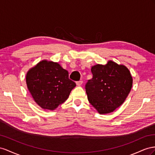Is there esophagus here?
Segmentation results:
<instances>
[{"label": "esophagus", "instance_id": "esophagus-1", "mask_svg": "<svg viewBox=\"0 0 155 155\" xmlns=\"http://www.w3.org/2000/svg\"><path fill=\"white\" fill-rule=\"evenodd\" d=\"M82 82H83L82 81H77V82H76V84H77V85L78 86H80L82 85Z\"/></svg>", "mask_w": 155, "mask_h": 155}]
</instances>
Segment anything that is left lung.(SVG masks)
<instances>
[{"label":"left lung","mask_w":155,"mask_h":155,"mask_svg":"<svg viewBox=\"0 0 155 155\" xmlns=\"http://www.w3.org/2000/svg\"><path fill=\"white\" fill-rule=\"evenodd\" d=\"M93 77L85 89L90 103L100 114L111 113L123 103L130 91L132 78L125 65L108 61L91 67Z\"/></svg>","instance_id":"1"}]
</instances>
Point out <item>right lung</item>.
Here are the masks:
<instances>
[{
	"mask_svg": "<svg viewBox=\"0 0 155 155\" xmlns=\"http://www.w3.org/2000/svg\"><path fill=\"white\" fill-rule=\"evenodd\" d=\"M26 84L34 100L43 109L52 110L67 100L76 86L69 73L58 64L43 60L26 74Z\"/></svg>",
	"mask_w": 155,
	"mask_h": 155,
	"instance_id": "obj_1",
	"label": "right lung"
}]
</instances>
